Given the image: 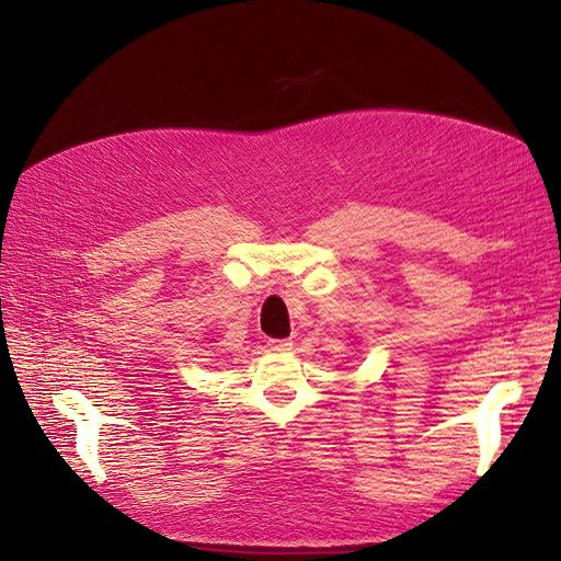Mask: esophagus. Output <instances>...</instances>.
<instances>
[{"mask_svg": "<svg viewBox=\"0 0 561 561\" xmlns=\"http://www.w3.org/2000/svg\"><path fill=\"white\" fill-rule=\"evenodd\" d=\"M268 348L276 353H287V351H293V342L290 339H268Z\"/></svg>", "mask_w": 561, "mask_h": 561, "instance_id": "obj_1", "label": "esophagus"}]
</instances>
